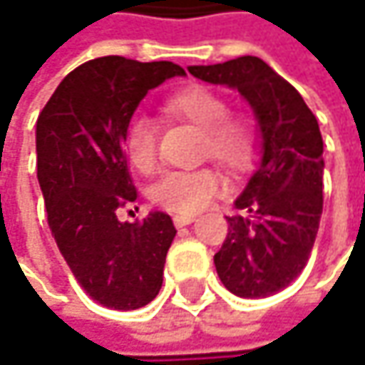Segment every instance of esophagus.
Wrapping results in <instances>:
<instances>
[{
    "label": "esophagus",
    "instance_id": "1",
    "mask_svg": "<svg viewBox=\"0 0 365 365\" xmlns=\"http://www.w3.org/2000/svg\"><path fill=\"white\" fill-rule=\"evenodd\" d=\"M196 221V217L194 215H175L173 217V223H175V227H187L192 225Z\"/></svg>",
    "mask_w": 365,
    "mask_h": 365
}]
</instances>
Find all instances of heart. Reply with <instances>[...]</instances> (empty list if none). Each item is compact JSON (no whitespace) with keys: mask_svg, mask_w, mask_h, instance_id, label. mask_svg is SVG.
Instances as JSON below:
<instances>
[{"mask_svg":"<svg viewBox=\"0 0 365 365\" xmlns=\"http://www.w3.org/2000/svg\"><path fill=\"white\" fill-rule=\"evenodd\" d=\"M165 115L192 123L202 132L200 153L231 173L250 169L258 155V132L252 119L227 115L229 105L219 93L206 86H187L163 103ZM157 123L150 118H134L123 134V150L140 173H153L159 163ZM223 182L217 171H173L150 192L153 202L173 212H196L212 202Z\"/></svg>","mask_w":365,"mask_h":365,"instance_id":"heart-1","label":"heart"}]
</instances>
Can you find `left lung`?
Instances as JSON below:
<instances>
[{
	"mask_svg": "<svg viewBox=\"0 0 365 365\" xmlns=\"http://www.w3.org/2000/svg\"><path fill=\"white\" fill-rule=\"evenodd\" d=\"M208 84L237 91L254 111L260 161L215 254L221 283L233 295L260 299L289 287L304 270L322 217V136L302 95L260 57L244 55L215 66H190Z\"/></svg>",
	"mask_w": 365,
	"mask_h": 365,
	"instance_id": "obj_1",
	"label": "left lung"
}]
</instances>
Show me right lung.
Returning <instances> with one entry per match:
<instances>
[{"label":"right lung","mask_w":365,"mask_h":365,"mask_svg":"<svg viewBox=\"0 0 365 365\" xmlns=\"http://www.w3.org/2000/svg\"><path fill=\"white\" fill-rule=\"evenodd\" d=\"M173 76L185 72L171 61L91 59L59 82L36 119V178L51 235L80 287L113 310H138L159 295L178 233L161 210L118 219V208L136 200L125 128L146 93Z\"/></svg>","instance_id":"right-lung-1"}]
</instances>
